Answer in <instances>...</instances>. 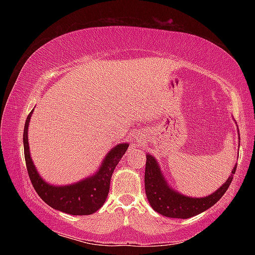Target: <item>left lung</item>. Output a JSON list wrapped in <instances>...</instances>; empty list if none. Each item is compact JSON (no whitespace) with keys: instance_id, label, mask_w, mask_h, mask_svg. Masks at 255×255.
Masks as SVG:
<instances>
[{"instance_id":"8db88e82","label":"left lung","mask_w":255,"mask_h":255,"mask_svg":"<svg viewBox=\"0 0 255 255\" xmlns=\"http://www.w3.org/2000/svg\"><path fill=\"white\" fill-rule=\"evenodd\" d=\"M236 170L237 164L232 169L231 174L227 178L226 183L215 193L202 198L188 197L177 193L167 185L164 176L162 175L158 162L152 155L147 154L144 172L145 195H147L151 207L156 213L170 218L187 219L207 210L224 196L234 178L232 176L236 173Z\"/></svg>"}]
</instances>
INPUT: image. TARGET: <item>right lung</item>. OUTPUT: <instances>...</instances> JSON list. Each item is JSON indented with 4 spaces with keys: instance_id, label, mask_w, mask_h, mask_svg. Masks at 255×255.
<instances>
[{
    "instance_id": "right-lung-1",
    "label": "right lung",
    "mask_w": 255,
    "mask_h": 255,
    "mask_svg": "<svg viewBox=\"0 0 255 255\" xmlns=\"http://www.w3.org/2000/svg\"><path fill=\"white\" fill-rule=\"evenodd\" d=\"M32 112L26 118L23 141L27 172H28L30 182L35 191L39 195V197L53 209L74 216L91 215L95 213L105 203L108 192H110L113 172L128 149V144L121 143L115 145L107 153L100 170L93 176H90L83 181L72 184V185H50L38 174L30 158L27 132H28V125Z\"/></svg>"
}]
</instances>
